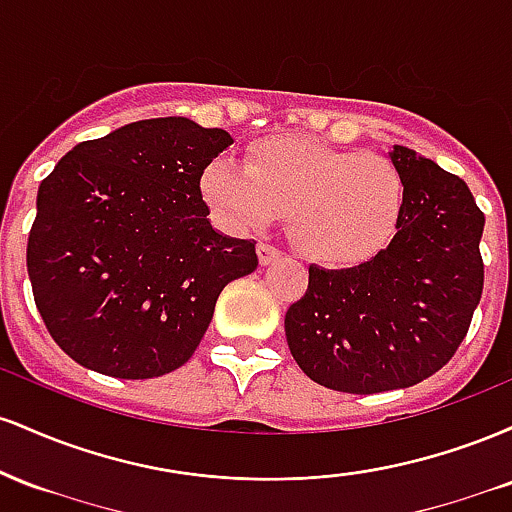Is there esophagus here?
I'll list each match as a JSON object with an SVG mask.
<instances>
[{"mask_svg":"<svg viewBox=\"0 0 512 512\" xmlns=\"http://www.w3.org/2000/svg\"><path fill=\"white\" fill-rule=\"evenodd\" d=\"M257 257H260V264H269V262L279 260L281 250L272 243H260L257 245Z\"/></svg>","mask_w":512,"mask_h":512,"instance_id":"esophagus-1","label":"esophagus"}]
</instances>
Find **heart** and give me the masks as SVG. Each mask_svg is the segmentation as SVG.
<instances>
[{"mask_svg": "<svg viewBox=\"0 0 512 512\" xmlns=\"http://www.w3.org/2000/svg\"><path fill=\"white\" fill-rule=\"evenodd\" d=\"M202 192L231 231L264 228L289 214L293 243L325 264L375 255L395 233L404 204L402 175L385 156L305 137L252 146L245 168L216 158L204 170Z\"/></svg>", "mask_w": 512, "mask_h": 512, "instance_id": "obj_1", "label": "heart"}]
</instances>
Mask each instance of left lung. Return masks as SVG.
<instances>
[{
  "mask_svg": "<svg viewBox=\"0 0 512 512\" xmlns=\"http://www.w3.org/2000/svg\"><path fill=\"white\" fill-rule=\"evenodd\" d=\"M404 182L390 245L349 269L310 264L308 289L286 310L296 363L337 392L411 387L431 378L467 337L484 289V211L467 182L392 146Z\"/></svg>",
  "mask_w": 512,
  "mask_h": 512,
  "instance_id": "obj_1",
  "label": "left lung"
}]
</instances>
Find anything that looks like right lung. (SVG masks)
<instances>
[{
	"mask_svg": "<svg viewBox=\"0 0 512 512\" xmlns=\"http://www.w3.org/2000/svg\"><path fill=\"white\" fill-rule=\"evenodd\" d=\"M226 129L154 117L76 144L38 187L26 267L57 346L122 380L190 361L228 281L255 272V240L211 228L204 168Z\"/></svg>",
	"mask_w": 512,
	"mask_h": 512,
	"instance_id": "right-lung-1",
	"label": "right lung"
}]
</instances>
